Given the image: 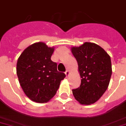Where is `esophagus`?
<instances>
[{"mask_svg":"<svg viewBox=\"0 0 126 126\" xmlns=\"http://www.w3.org/2000/svg\"><path fill=\"white\" fill-rule=\"evenodd\" d=\"M65 75H66V77H69V75H70V71H69V70H67L65 72Z\"/></svg>","mask_w":126,"mask_h":126,"instance_id":"1","label":"esophagus"}]
</instances>
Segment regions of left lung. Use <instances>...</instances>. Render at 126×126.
Instances as JSON below:
<instances>
[{
  "instance_id": "1",
  "label": "left lung",
  "mask_w": 126,
  "mask_h": 126,
  "mask_svg": "<svg viewBox=\"0 0 126 126\" xmlns=\"http://www.w3.org/2000/svg\"><path fill=\"white\" fill-rule=\"evenodd\" d=\"M71 51L77 61L82 79L79 88L72 90L73 94L80 104H94L101 98L110 84L112 74L110 56L93 42L71 47Z\"/></svg>"
}]
</instances>
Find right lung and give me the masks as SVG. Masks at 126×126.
I'll return each mask as SVG.
<instances>
[{
    "label": "right lung",
    "instance_id": "add662e5",
    "mask_svg": "<svg viewBox=\"0 0 126 126\" xmlns=\"http://www.w3.org/2000/svg\"><path fill=\"white\" fill-rule=\"evenodd\" d=\"M55 47L38 42L29 46L18 57L16 75L25 94L32 101L47 102L57 93L65 75L51 60Z\"/></svg>",
    "mask_w": 126,
    "mask_h": 126
}]
</instances>
